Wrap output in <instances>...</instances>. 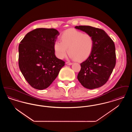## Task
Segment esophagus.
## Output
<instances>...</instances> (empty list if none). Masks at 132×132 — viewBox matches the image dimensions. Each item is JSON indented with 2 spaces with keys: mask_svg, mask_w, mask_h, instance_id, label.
<instances>
[{
  "mask_svg": "<svg viewBox=\"0 0 132 132\" xmlns=\"http://www.w3.org/2000/svg\"><path fill=\"white\" fill-rule=\"evenodd\" d=\"M66 64L67 65H71L73 63H71V62H66Z\"/></svg>",
  "mask_w": 132,
  "mask_h": 132,
  "instance_id": "obj_1",
  "label": "esophagus"
}]
</instances>
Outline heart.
I'll use <instances>...</instances> for the list:
<instances>
[{
  "mask_svg": "<svg viewBox=\"0 0 132 132\" xmlns=\"http://www.w3.org/2000/svg\"><path fill=\"white\" fill-rule=\"evenodd\" d=\"M61 40H56L53 45L55 55L63 59L68 53L71 58L77 61L86 59L93 50L94 42L92 36L88 34L71 29L66 30L61 36Z\"/></svg>",
  "mask_w": 132,
  "mask_h": 132,
  "instance_id": "1",
  "label": "heart"
}]
</instances>
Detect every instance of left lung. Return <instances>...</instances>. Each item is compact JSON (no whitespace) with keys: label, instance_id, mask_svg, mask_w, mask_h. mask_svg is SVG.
Returning <instances> with one entry per match:
<instances>
[{"label":"left lung","instance_id":"1","mask_svg":"<svg viewBox=\"0 0 132 132\" xmlns=\"http://www.w3.org/2000/svg\"><path fill=\"white\" fill-rule=\"evenodd\" d=\"M76 29L90 35L94 45L90 55L81 63L77 78L88 89L100 88L108 80L116 64L115 44L103 30L89 26H76Z\"/></svg>","mask_w":132,"mask_h":132}]
</instances>
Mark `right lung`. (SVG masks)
<instances>
[{"label":"right lung","mask_w":132,"mask_h":132,"mask_svg":"<svg viewBox=\"0 0 132 132\" xmlns=\"http://www.w3.org/2000/svg\"><path fill=\"white\" fill-rule=\"evenodd\" d=\"M59 35L53 28H38L21 41L19 68L31 87L40 90L48 88L65 65V62L55 56L53 48Z\"/></svg>","instance_id":"add662e5"}]
</instances>
